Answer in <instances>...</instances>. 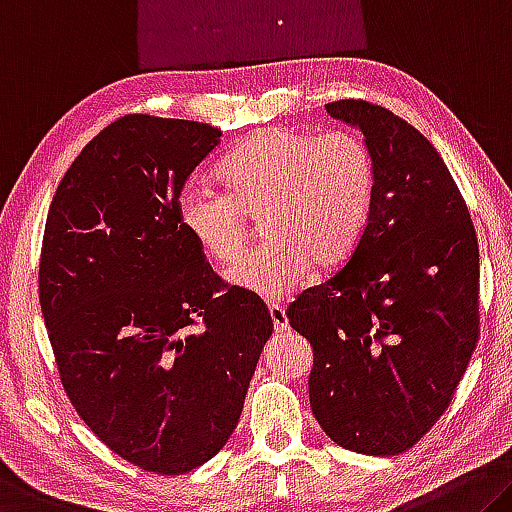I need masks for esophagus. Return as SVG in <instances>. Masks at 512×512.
Returning a JSON list of instances; mask_svg holds the SVG:
<instances>
[{"mask_svg":"<svg viewBox=\"0 0 512 512\" xmlns=\"http://www.w3.org/2000/svg\"><path fill=\"white\" fill-rule=\"evenodd\" d=\"M269 314H271V321H273L275 332H285L289 328V319H287L285 307H282V305H269Z\"/></svg>","mask_w":512,"mask_h":512,"instance_id":"esophagus-1","label":"esophagus"}]
</instances>
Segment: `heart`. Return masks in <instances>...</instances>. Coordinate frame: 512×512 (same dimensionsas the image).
Instances as JSON below:
<instances>
[{
    "label": "heart",
    "mask_w": 512,
    "mask_h": 512,
    "mask_svg": "<svg viewBox=\"0 0 512 512\" xmlns=\"http://www.w3.org/2000/svg\"><path fill=\"white\" fill-rule=\"evenodd\" d=\"M225 191L189 184L177 200L186 234L209 259L232 264L250 218L269 241L227 271L234 287L282 300L310 278L342 266L367 230L376 166L360 136L273 125L246 136L218 164Z\"/></svg>",
    "instance_id": "b5f03b06"
}]
</instances>
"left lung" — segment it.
Here are the masks:
<instances>
[{"instance_id":"obj_1","label":"left lung","mask_w":512,"mask_h":512,"mask_svg":"<svg viewBox=\"0 0 512 512\" xmlns=\"http://www.w3.org/2000/svg\"><path fill=\"white\" fill-rule=\"evenodd\" d=\"M376 166L367 230L332 278L289 305L314 351L310 405L332 442L399 456L451 405L481 335L478 241L433 143L367 100L326 104Z\"/></svg>"}]
</instances>
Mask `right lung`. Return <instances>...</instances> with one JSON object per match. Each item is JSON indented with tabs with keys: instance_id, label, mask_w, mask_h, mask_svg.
I'll use <instances>...</instances> for the list:
<instances>
[{
	"instance_id": "obj_1",
	"label": "right lung",
	"mask_w": 512,
	"mask_h": 512,
	"mask_svg": "<svg viewBox=\"0 0 512 512\" xmlns=\"http://www.w3.org/2000/svg\"><path fill=\"white\" fill-rule=\"evenodd\" d=\"M221 136L118 118L72 161L45 223L38 298L63 389L113 453L154 474L223 449L273 332L262 298L218 278L177 216Z\"/></svg>"
}]
</instances>
